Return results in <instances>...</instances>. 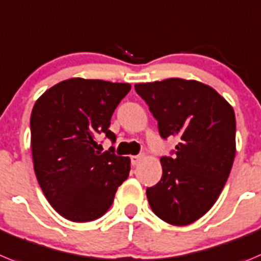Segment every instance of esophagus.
Wrapping results in <instances>:
<instances>
[{
  "label": "esophagus",
  "instance_id": "1",
  "mask_svg": "<svg viewBox=\"0 0 261 261\" xmlns=\"http://www.w3.org/2000/svg\"><path fill=\"white\" fill-rule=\"evenodd\" d=\"M142 159L143 156H131V164H133V165H138V164L142 161Z\"/></svg>",
  "mask_w": 261,
  "mask_h": 261
}]
</instances>
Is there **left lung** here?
<instances>
[{
	"instance_id": "1",
	"label": "left lung",
	"mask_w": 261,
	"mask_h": 261,
	"mask_svg": "<svg viewBox=\"0 0 261 261\" xmlns=\"http://www.w3.org/2000/svg\"><path fill=\"white\" fill-rule=\"evenodd\" d=\"M135 91L157 119L160 135L179 139L175 156L160 160L163 177L147 189L149 205L168 224H192L212 208L233 166V107L198 81L170 78L135 84Z\"/></svg>"
}]
</instances>
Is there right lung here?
I'll list each match as a JSON object with an SVG mask.
<instances>
[{
    "mask_svg": "<svg viewBox=\"0 0 261 261\" xmlns=\"http://www.w3.org/2000/svg\"><path fill=\"white\" fill-rule=\"evenodd\" d=\"M128 83L71 78L49 88L31 113V148L37 182L62 217L93 221L107 213L130 173V159L97 151L98 135L112 142L110 118Z\"/></svg>",
    "mask_w": 261,
    "mask_h": 261,
    "instance_id": "1",
    "label": "right lung"
}]
</instances>
